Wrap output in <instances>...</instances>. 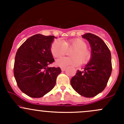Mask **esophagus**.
<instances>
[{
	"mask_svg": "<svg viewBox=\"0 0 124 124\" xmlns=\"http://www.w3.org/2000/svg\"><path fill=\"white\" fill-rule=\"evenodd\" d=\"M66 68L65 67H61V70H62V71H64L65 70Z\"/></svg>",
	"mask_w": 124,
	"mask_h": 124,
	"instance_id": "34e87169",
	"label": "esophagus"
}]
</instances>
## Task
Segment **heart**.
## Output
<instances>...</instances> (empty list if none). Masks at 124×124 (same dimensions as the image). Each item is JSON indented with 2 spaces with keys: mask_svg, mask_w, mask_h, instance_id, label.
I'll use <instances>...</instances> for the list:
<instances>
[{
  "mask_svg": "<svg viewBox=\"0 0 124 124\" xmlns=\"http://www.w3.org/2000/svg\"><path fill=\"white\" fill-rule=\"evenodd\" d=\"M87 47L86 42L81 39H72L63 42L60 39H55L51 45L50 52L53 57H59L65 54L67 50L73 48L70 53L71 57H60L56 61V64L61 67L77 66L89 61L91 53Z\"/></svg>",
  "mask_w": 124,
  "mask_h": 124,
  "instance_id": "obj_1",
  "label": "heart"
}]
</instances>
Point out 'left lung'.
<instances>
[{"instance_id": "1", "label": "left lung", "mask_w": 124, "mask_h": 124, "mask_svg": "<svg viewBox=\"0 0 124 124\" xmlns=\"http://www.w3.org/2000/svg\"><path fill=\"white\" fill-rule=\"evenodd\" d=\"M91 47V59L83 71L77 70L71 80L72 88L87 98L93 97L106 87L112 73L111 53L105 42L98 36L87 33L82 35Z\"/></svg>"}]
</instances>
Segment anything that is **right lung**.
Returning a JSON list of instances; mask_svg holds the SVG:
<instances>
[{
	"label": "right lung",
	"instance_id": "add662e5",
	"mask_svg": "<svg viewBox=\"0 0 124 124\" xmlns=\"http://www.w3.org/2000/svg\"><path fill=\"white\" fill-rule=\"evenodd\" d=\"M55 37L36 34L18 48L15 57L14 74L20 89L33 98H40L56 85L59 67H48L54 61L50 47Z\"/></svg>",
	"mask_w": 124,
	"mask_h": 124
}]
</instances>
